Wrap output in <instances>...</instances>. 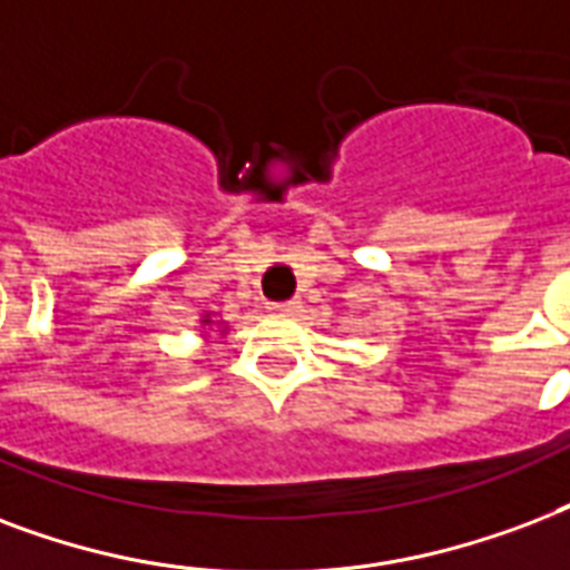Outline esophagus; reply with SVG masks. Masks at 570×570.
Instances as JSON below:
<instances>
[{"mask_svg":"<svg viewBox=\"0 0 570 570\" xmlns=\"http://www.w3.org/2000/svg\"><path fill=\"white\" fill-rule=\"evenodd\" d=\"M273 315H294L299 312V299H282V303H267Z\"/></svg>","mask_w":570,"mask_h":570,"instance_id":"esophagus-1","label":"esophagus"}]
</instances>
